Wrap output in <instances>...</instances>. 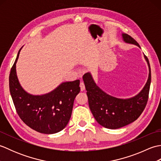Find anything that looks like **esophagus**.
<instances>
[{"mask_svg": "<svg viewBox=\"0 0 161 161\" xmlns=\"http://www.w3.org/2000/svg\"><path fill=\"white\" fill-rule=\"evenodd\" d=\"M80 86V88H81V91H83L85 90V86H84V84L83 81H81Z\"/></svg>", "mask_w": 161, "mask_h": 161, "instance_id": "obj_1", "label": "esophagus"}]
</instances>
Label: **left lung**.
Masks as SVG:
<instances>
[{
  "mask_svg": "<svg viewBox=\"0 0 161 161\" xmlns=\"http://www.w3.org/2000/svg\"><path fill=\"white\" fill-rule=\"evenodd\" d=\"M123 42L140 47L131 36L122 34ZM145 59L149 67L148 80L137 95L129 98H118L107 94L95 82L91 73L84 75V82L88 100L89 108L96 121L105 128L116 129L134 122L141 115L148 100L151 84V68L149 60Z\"/></svg>",
  "mask_w": 161,
  "mask_h": 161,
  "instance_id": "8db88e82",
  "label": "left lung"
}]
</instances>
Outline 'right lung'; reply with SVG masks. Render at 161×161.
Segmentation results:
<instances>
[{
    "label": "right lung",
    "instance_id": "obj_1",
    "mask_svg": "<svg viewBox=\"0 0 161 161\" xmlns=\"http://www.w3.org/2000/svg\"><path fill=\"white\" fill-rule=\"evenodd\" d=\"M21 48L9 79L10 94L17 114L25 125L39 133L53 134L59 132L69 122L75 98L80 91V81L62 82L46 94L28 93L20 86L16 75V64Z\"/></svg>",
    "mask_w": 161,
    "mask_h": 161
}]
</instances>
